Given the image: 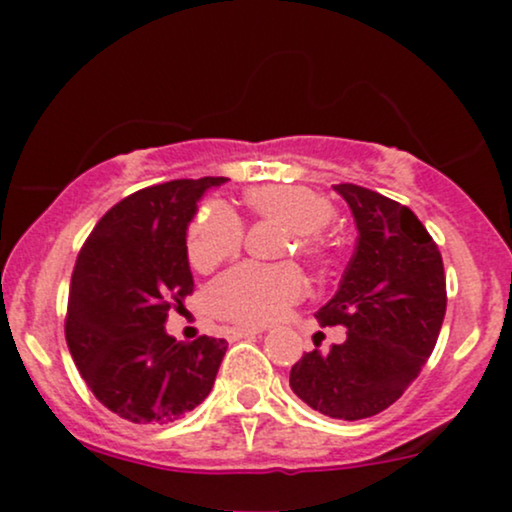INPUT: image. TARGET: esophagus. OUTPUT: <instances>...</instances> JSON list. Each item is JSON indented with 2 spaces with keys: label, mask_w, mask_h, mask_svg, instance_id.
<instances>
[{
  "label": "esophagus",
  "mask_w": 512,
  "mask_h": 512,
  "mask_svg": "<svg viewBox=\"0 0 512 512\" xmlns=\"http://www.w3.org/2000/svg\"><path fill=\"white\" fill-rule=\"evenodd\" d=\"M260 327H233L228 330V337L231 339H240V337H250V334H260Z\"/></svg>",
  "instance_id": "34e87169"
}]
</instances>
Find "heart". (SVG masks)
Returning <instances> with one entry per match:
<instances>
[{"label": "heart", "instance_id": "heart-1", "mask_svg": "<svg viewBox=\"0 0 512 512\" xmlns=\"http://www.w3.org/2000/svg\"><path fill=\"white\" fill-rule=\"evenodd\" d=\"M252 214L276 221L293 233V243L308 260L322 255L317 233L330 226L334 209L325 197L298 185H262L245 195ZM243 245V221L228 204L209 199L197 209L187 228V260L197 272H211L238 255ZM305 279L296 264L248 262L211 284L209 308L223 320L245 327H262L286 315L301 301Z\"/></svg>", "mask_w": 512, "mask_h": 512}]
</instances>
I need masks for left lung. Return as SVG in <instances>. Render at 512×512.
Listing matches in <instances>:
<instances>
[{
    "instance_id": "left-lung-1",
    "label": "left lung",
    "mask_w": 512,
    "mask_h": 512,
    "mask_svg": "<svg viewBox=\"0 0 512 512\" xmlns=\"http://www.w3.org/2000/svg\"><path fill=\"white\" fill-rule=\"evenodd\" d=\"M334 190L358 238L337 293L315 317L322 327H346V339L327 354H303L289 383L320 414L358 421L414 383L438 342L448 293L443 257L414 211L351 182Z\"/></svg>"
}]
</instances>
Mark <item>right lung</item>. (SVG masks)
Returning a JSON list of instances; mask_svg holds the SVG:
<instances>
[{
	"instance_id": "right-lung-1",
	"label": "right lung",
	"mask_w": 512,
	"mask_h": 512,
	"mask_svg": "<svg viewBox=\"0 0 512 512\" xmlns=\"http://www.w3.org/2000/svg\"><path fill=\"white\" fill-rule=\"evenodd\" d=\"M223 182L170 180L134 192L96 223L76 257L69 354L98 402L132 424H170L214 387L226 339L178 342L166 320L195 289L187 226L204 192Z\"/></svg>"
}]
</instances>
